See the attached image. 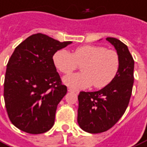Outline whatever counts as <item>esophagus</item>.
Instances as JSON below:
<instances>
[{
    "mask_svg": "<svg viewBox=\"0 0 147 147\" xmlns=\"http://www.w3.org/2000/svg\"><path fill=\"white\" fill-rule=\"evenodd\" d=\"M67 90H68L69 92H75V93H77V94L78 93L77 90H74V89H72V88H67Z\"/></svg>",
    "mask_w": 147,
    "mask_h": 147,
    "instance_id": "1",
    "label": "esophagus"
}]
</instances>
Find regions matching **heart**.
Masks as SVG:
<instances>
[{
	"label": "heart",
	"instance_id": "obj_1",
	"mask_svg": "<svg viewBox=\"0 0 147 147\" xmlns=\"http://www.w3.org/2000/svg\"><path fill=\"white\" fill-rule=\"evenodd\" d=\"M54 64L59 71L69 74L81 66V73L63 78L65 84L74 89H85L93 84L103 88L114 80L120 67L119 53L101 46H84L73 53L60 49L54 54Z\"/></svg>",
	"mask_w": 147,
	"mask_h": 147
}]
</instances>
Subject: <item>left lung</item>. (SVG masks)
Returning <instances> with one entry per match:
<instances>
[{"label": "left lung", "instance_id": "obj_1", "mask_svg": "<svg viewBox=\"0 0 147 147\" xmlns=\"http://www.w3.org/2000/svg\"><path fill=\"white\" fill-rule=\"evenodd\" d=\"M106 40L119 55L120 67L109 85L98 91H80L78 95V122L89 133L105 132L120 119L129 103L134 82V60L127 46L115 38Z\"/></svg>", "mask_w": 147, "mask_h": 147}]
</instances>
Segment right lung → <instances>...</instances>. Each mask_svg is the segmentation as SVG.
<instances>
[{
	"label": "right lung",
	"instance_id": "obj_1",
	"mask_svg": "<svg viewBox=\"0 0 147 147\" xmlns=\"http://www.w3.org/2000/svg\"><path fill=\"white\" fill-rule=\"evenodd\" d=\"M70 43L37 33L15 48L7 64L4 98L10 120L20 130L40 134L53 127L57 105L67 91L53 57Z\"/></svg>",
	"mask_w": 147,
	"mask_h": 147
}]
</instances>
